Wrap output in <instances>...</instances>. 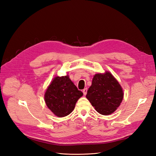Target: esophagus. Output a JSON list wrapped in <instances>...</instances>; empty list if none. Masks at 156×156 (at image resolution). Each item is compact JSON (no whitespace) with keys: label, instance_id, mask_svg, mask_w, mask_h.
Returning <instances> with one entry per match:
<instances>
[{"label":"esophagus","instance_id":"esophagus-1","mask_svg":"<svg viewBox=\"0 0 156 156\" xmlns=\"http://www.w3.org/2000/svg\"><path fill=\"white\" fill-rule=\"evenodd\" d=\"M83 92L84 96H85L86 94H87V88H84L83 90Z\"/></svg>","mask_w":156,"mask_h":156}]
</instances>
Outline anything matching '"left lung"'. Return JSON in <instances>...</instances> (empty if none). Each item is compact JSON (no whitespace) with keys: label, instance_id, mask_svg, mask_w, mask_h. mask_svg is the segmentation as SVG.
<instances>
[{"label":"left lung","instance_id":"8db88e82","mask_svg":"<svg viewBox=\"0 0 156 156\" xmlns=\"http://www.w3.org/2000/svg\"><path fill=\"white\" fill-rule=\"evenodd\" d=\"M86 98L98 112L109 115L120 105L124 91L112 73L105 71V73L94 75Z\"/></svg>","mask_w":156,"mask_h":156}]
</instances>
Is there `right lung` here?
<instances>
[{
  "label": "right lung",
  "instance_id": "1",
  "mask_svg": "<svg viewBox=\"0 0 156 156\" xmlns=\"http://www.w3.org/2000/svg\"><path fill=\"white\" fill-rule=\"evenodd\" d=\"M83 94L79 90L68 75L56 76L46 89L44 100L46 105L58 117H64L72 112Z\"/></svg>",
  "mask_w": 156,
  "mask_h": 156
}]
</instances>
